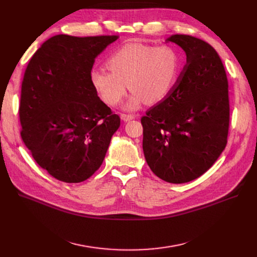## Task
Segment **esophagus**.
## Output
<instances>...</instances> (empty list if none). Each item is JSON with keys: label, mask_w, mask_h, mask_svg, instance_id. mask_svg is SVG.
<instances>
[{"label": "esophagus", "mask_w": 257, "mask_h": 257, "mask_svg": "<svg viewBox=\"0 0 257 257\" xmlns=\"http://www.w3.org/2000/svg\"><path fill=\"white\" fill-rule=\"evenodd\" d=\"M120 118L123 120V121H130V120H133L135 119V116L134 115H130V114H121L120 115Z\"/></svg>", "instance_id": "34e87169"}]
</instances>
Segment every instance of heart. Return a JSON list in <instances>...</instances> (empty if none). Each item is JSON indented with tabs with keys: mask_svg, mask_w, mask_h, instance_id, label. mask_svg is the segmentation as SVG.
Instances as JSON below:
<instances>
[{
	"mask_svg": "<svg viewBox=\"0 0 257 257\" xmlns=\"http://www.w3.org/2000/svg\"><path fill=\"white\" fill-rule=\"evenodd\" d=\"M106 66L111 72H91L95 91L106 104L114 106L123 98L128 85L132 94L125 107L136 109L143 101L162 100L173 89L181 69V55L170 46L131 42L109 55Z\"/></svg>",
	"mask_w": 257,
	"mask_h": 257,
	"instance_id": "heart-1",
	"label": "heart"
}]
</instances>
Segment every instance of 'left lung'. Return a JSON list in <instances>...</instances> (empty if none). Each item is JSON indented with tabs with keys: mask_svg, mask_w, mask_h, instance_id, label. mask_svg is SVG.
Wrapping results in <instances>:
<instances>
[{
	"mask_svg": "<svg viewBox=\"0 0 257 257\" xmlns=\"http://www.w3.org/2000/svg\"><path fill=\"white\" fill-rule=\"evenodd\" d=\"M186 53L173 89L141 118L143 153L152 172L174 184L201 177L225 150L228 79L213 47L191 35L166 40Z\"/></svg>",
	"mask_w": 257,
	"mask_h": 257,
	"instance_id": "obj_1",
	"label": "left lung"
}]
</instances>
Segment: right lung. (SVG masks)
Segmentation results:
<instances>
[{"mask_svg":"<svg viewBox=\"0 0 257 257\" xmlns=\"http://www.w3.org/2000/svg\"><path fill=\"white\" fill-rule=\"evenodd\" d=\"M118 35L58 34L31 57L22 82V139L55 179L79 183L100 167L120 118L91 83L95 58Z\"/></svg>","mask_w":257,"mask_h":257,"instance_id":"obj_1","label":"right lung"}]
</instances>
